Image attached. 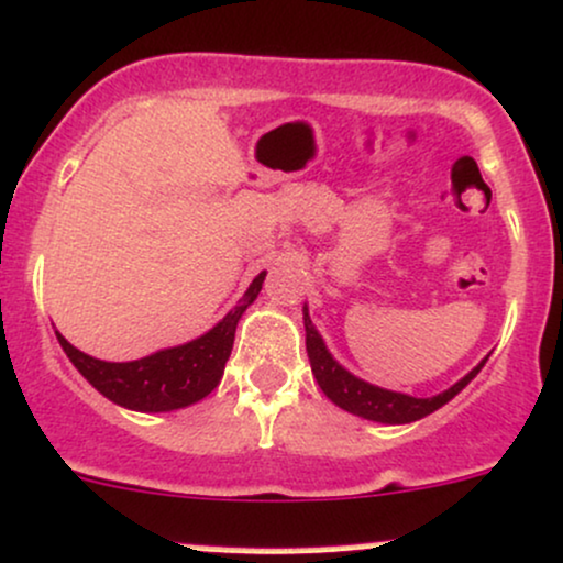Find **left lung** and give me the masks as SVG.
Masks as SVG:
<instances>
[{"label": "left lung", "mask_w": 563, "mask_h": 563, "mask_svg": "<svg viewBox=\"0 0 563 563\" xmlns=\"http://www.w3.org/2000/svg\"><path fill=\"white\" fill-rule=\"evenodd\" d=\"M302 321H306V351L308 358H311V369L319 388L324 390L327 399L338 404L340 409L345 412L358 415L364 420H375V422H388V426H401V422H412L426 418V415L435 412L439 407H444L446 401L454 399L460 390L468 385L473 377L478 375V369L486 364V358L476 369L468 372L460 383H454L450 390L444 394L431 396V399H418V396H407V394H394V390L377 388V385H369L358 377H353L349 369H343L338 362L332 358V353L327 351L324 340L319 338L316 332L311 316H308V308L302 311Z\"/></svg>", "instance_id": "1"}]
</instances>
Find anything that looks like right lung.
<instances>
[{"label":"right lung","instance_id":"1","mask_svg":"<svg viewBox=\"0 0 563 563\" xmlns=\"http://www.w3.org/2000/svg\"><path fill=\"white\" fill-rule=\"evenodd\" d=\"M263 279L265 274L255 276L242 302L199 340L178 345V349L151 353L137 362H100V358L74 349L63 334H58V340L66 356L90 380L92 388H98L106 399L119 407L137 409V412H169V409L188 407V404H197L207 394H212L214 385L223 377L239 319L257 298Z\"/></svg>","mask_w":563,"mask_h":563}]
</instances>
